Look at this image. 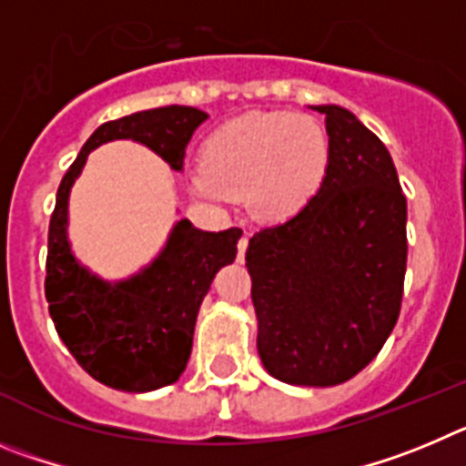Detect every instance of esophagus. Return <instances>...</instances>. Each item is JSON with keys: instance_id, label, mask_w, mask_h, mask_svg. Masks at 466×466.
Listing matches in <instances>:
<instances>
[{"instance_id": "1", "label": "esophagus", "mask_w": 466, "mask_h": 466, "mask_svg": "<svg viewBox=\"0 0 466 466\" xmlns=\"http://www.w3.org/2000/svg\"><path fill=\"white\" fill-rule=\"evenodd\" d=\"M246 248H248V237L238 238V253H237V262L241 264L246 259Z\"/></svg>"}]
</instances>
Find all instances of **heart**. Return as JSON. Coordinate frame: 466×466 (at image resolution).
<instances>
[{
  "label": "heart",
  "mask_w": 466,
  "mask_h": 466,
  "mask_svg": "<svg viewBox=\"0 0 466 466\" xmlns=\"http://www.w3.org/2000/svg\"><path fill=\"white\" fill-rule=\"evenodd\" d=\"M332 144L311 116L290 111L246 113L208 134L192 186L207 199L243 195L259 220L299 216L325 187Z\"/></svg>",
  "instance_id": "b5f03b06"
}]
</instances>
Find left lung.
Returning <instances> with one entry per match:
<instances>
[{
    "label": "left lung",
    "instance_id": "obj_1",
    "mask_svg": "<svg viewBox=\"0 0 466 466\" xmlns=\"http://www.w3.org/2000/svg\"><path fill=\"white\" fill-rule=\"evenodd\" d=\"M325 116L332 167L309 208L248 241L258 353L274 379L329 388L379 355L401 309L406 197L374 132L337 104Z\"/></svg>",
    "mask_w": 466,
    "mask_h": 466
}]
</instances>
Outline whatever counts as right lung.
<instances>
[{
	"mask_svg": "<svg viewBox=\"0 0 466 466\" xmlns=\"http://www.w3.org/2000/svg\"><path fill=\"white\" fill-rule=\"evenodd\" d=\"M207 118L199 108L162 106L99 125L57 187L46 259L48 311L69 353L108 388L150 392L178 380L190 360L199 306L218 271L237 258L243 232H204L181 218L153 262L129 279L104 280L71 250V186L92 150L118 139L146 146L181 171L192 134Z\"/></svg>",
	"mask_w": 466,
	"mask_h": 466,
	"instance_id": "right-lung-1",
	"label": "right lung"
}]
</instances>
